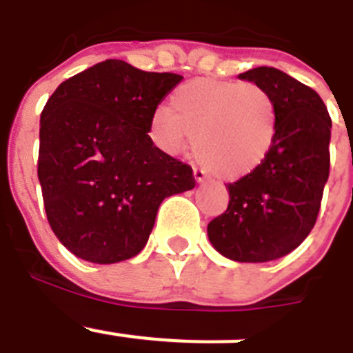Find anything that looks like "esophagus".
<instances>
[{"label":"esophagus","mask_w":353,"mask_h":353,"mask_svg":"<svg viewBox=\"0 0 353 353\" xmlns=\"http://www.w3.org/2000/svg\"><path fill=\"white\" fill-rule=\"evenodd\" d=\"M193 177H195L196 184H204L205 183V176H204V172H202V170H199V169L193 170Z\"/></svg>","instance_id":"34e87169"}]
</instances>
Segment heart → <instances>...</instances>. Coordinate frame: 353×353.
Masks as SVG:
<instances>
[{"label": "heart", "mask_w": 353, "mask_h": 353, "mask_svg": "<svg viewBox=\"0 0 353 353\" xmlns=\"http://www.w3.org/2000/svg\"><path fill=\"white\" fill-rule=\"evenodd\" d=\"M278 103L253 82L195 79L179 85L170 109L151 116V137L177 154L195 141V157L216 177L234 181L255 172L274 148Z\"/></svg>", "instance_id": "1"}]
</instances>
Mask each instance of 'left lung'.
I'll list each match as a JSON object with an SVG mask.
<instances>
[{
    "label": "left lung",
    "instance_id": "1",
    "mask_svg": "<svg viewBox=\"0 0 353 353\" xmlns=\"http://www.w3.org/2000/svg\"><path fill=\"white\" fill-rule=\"evenodd\" d=\"M268 90L279 126L268 160L227 186V211L208 225L220 255L234 262H271L294 252L311 232L329 177L331 117L316 91L272 66L239 75Z\"/></svg>",
    "mask_w": 353,
    "mask_h": 353
}]
</instances>
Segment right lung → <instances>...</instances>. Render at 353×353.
I'll return each mask as SVG.
<instances>
[{"mask_svg":"<svg viewBox=\"0 0 353 353\" xmlns=\"http://www.w3.org/2000/svg\"><path fill=\"white\" fill-rule=\"evenodd\" d=\"M181 81L105 59L47 100L38 181L50 228L79 259L116 263L139 255L163 199L195 186L192 167L148 135L151 116Z\"/></svg>","mask_w":353,"mask_h":353,"instance_id":"add662e5","label":"right lung"}]
</instances>
